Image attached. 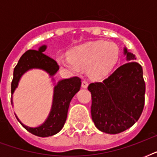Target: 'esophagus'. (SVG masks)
<instances>
[{
  "label": "esophagus",
  "mask_w": 157,
  "mask_h": 157,
  "mask_svg": "<svg viewBox=\"0 0 157 157\" xmlns=\"http://www.w3.org/2000/svg\"><path fill=\"white\" fill-rule=\"evenodd\" d=\"M88 85H89V83H88V81H82V83H81V87H82V88H87V87H88Z\"/></svg>",
  "instance_id": "1"
}]
</instances>
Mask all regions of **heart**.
Listing matches in <instances>:
<instances>
[{
	"instance_id": "1",
	"label": "heart",
	"mask_w": 157,
	"mask_h": 157,
	"mask_svg": "<svg viewBox=\"0 0 157 157\" xmlns=\"http://www.w3.org/2000/svg\"><path fill=\"white\" fill-rule=\"evenodd\" d=\"M120 50L112 41L96 40L79 45L68 52V56L59 57L61 68L76 73L88 70L91 77L104 78L113 70L119 60Z\"/></svg>"
}]
</instances>
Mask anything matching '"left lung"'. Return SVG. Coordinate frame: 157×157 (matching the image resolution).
Masks as SVG:
<instances>
[{
	"instance_id": "1",
	"label": "left lung",
	"mask_w": 157,
	"mask_h": 157,
	"mask_svg": "<svg viewBox=\"0 0 157 157\" xmlns=\"http://www.w3.org/2000/svg\"><path fill=\"white\" fill-rule=\"evenodd\" d=\"M128 63L119 67L102 82L89 85L92 97L91 117L100 131L116 134L139 119L144 107L146 86L143 67L135 55L124 49Z\"/></svg>"
}]
</instances>
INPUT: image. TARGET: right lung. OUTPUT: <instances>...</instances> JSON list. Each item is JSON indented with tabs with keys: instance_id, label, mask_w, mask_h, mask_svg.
Segmentation results:
<instances>
[{
	"instance_id": "right-lung-1",
	"label": "right lung",
	"mask_w": 157,
	"mask_h": 157,
	"mask_svg": "<svg viewBox=\"0 0 157 157\" xmlns=\"http://www.w3.org/2000/svg\"><path fill=\"white\" fill-rule=\"evenodd\" d=\"M46 45H42L38 50H29L21 56L18 64L13 69V77L11 83V94H13L18 85L21 76L26 71L33 68L42 69L53 76L59 69L57 62L45 54ZM81 79L74 76L69 79H63L59 81L54 86V97L51 111L49 117L41 125L35 128L24 125L18 120L21 124L31 134L39 137L52 136L59 133L63 127L67 120V111L71 98L81 88ZM11 103L12 101H11Z\"/></svg>"
}]
</instances>
